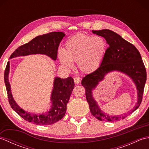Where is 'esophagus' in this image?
<instances>
[{
  "mask_svg": "<svg viewBox=\"0 0 149 149\" xmlns=\"http://www.w3.org/2000/svg\"><path fill=\"white\" fill-rule=\"evenodd\" d=\"M74 83H75V84L79 83L80 81H81L79 77H74Z\"/></svg>",
  "mask_w": 149,
  "mask_h": 149,
  "instance_id": "esophagus-1",
  "label": "esophagus"
}]
</instances>
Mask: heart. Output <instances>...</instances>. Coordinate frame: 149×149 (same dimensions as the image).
<instances>
[{
  "label": "heart",
  "mask_w": 149,
  "mask_h": 149,
  "mask_svg": "<svg viewBox=\"0 0 149 149\" xmlns=\"http://www.w3.org/2000/svg\"><path fill=\"white\" fill-rule=\"evenodd\" d=\"M65 50L58 51L61 64L70 68L72 61H76L79 69L83 72H91L100 66L107 50V43L102 37L78 34L66 41Z\"/></svg>",
  "instance_id": "obj_1"
}]
</instances>
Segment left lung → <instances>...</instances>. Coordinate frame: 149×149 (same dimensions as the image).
Listing matches in <instances>:
<instances>
[{"label":"left lung","mask_w":149,"mask_h":149,"mask_svg":"<svg viewBox=\"0 0 149 149\" xmlns=\"http://www.w3.org/2000/svg\"><path fill=\"white\" fill-rule=\"evenodd\" d=\"M92 33L105 38L109 47L99 67L91 74L86 75L81 81L82 85L85 88L90 112L100 121L115 122L124 119L126 116H113L103 113L94 99L92 91L108 73L113 71L122 72L131 78L137 88V102L132 111V112L134 111L141 104L147 80L146 69L143 60L135 46L113 31L109 29L93 30Z\"/></svg>","instance_id":"8db88e82"}]
</instances>
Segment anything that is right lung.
Masks as SVG:
<instances>
[{"label": "right lung", "mask_w": 149, "mask_h": 149, "mask_svg": "<svg viewBox=\"0 0 149 149\" xmlns=\"http://www.w3.org/2000/svg\"><path fill=\"white\" fill-rule=\"evenodd\" d=\"M65 36V34L63 32H52L36 36L29 43L16 49L11 55L10 59L15 57L38 54L46 55L56 61L58 47ZM9 72V61L7 63L4 72V83L8 100L12 109L22 118L36 125H47L54 123L63 118L66 111V105L74 88L73 78L71 77L66 79L55 77L50 98L52 102L51 108L45 114L36 115L26 111L16 103L11 94V86L8 79Z\"/></svg>", "instance_id": "obj_1"}]
</instances>
